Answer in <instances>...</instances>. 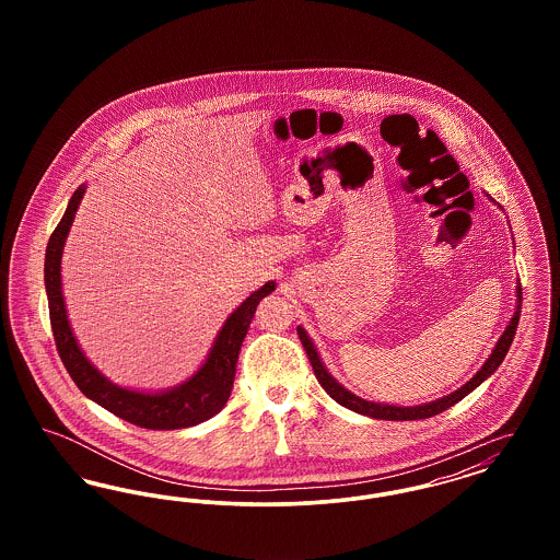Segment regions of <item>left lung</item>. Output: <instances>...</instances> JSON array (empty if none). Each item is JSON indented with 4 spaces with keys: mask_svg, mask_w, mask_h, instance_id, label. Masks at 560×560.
Instances as JSON below:
<instances>
[{
    "mask_svg": "<svg viewBox=\"0 0 560 560\" xmlns=\"http://www.w3.org/2000/svg\"><path fill=\"white\" fill-rule=\"evenodd\" d=\"M516 298H518V304H516V311H514V317L508 323L506 331L502 334V338L498 340L495 348L491 350V357L485 361V365L480 368L477 375L466 382L462 388H457L452 395L443 397V399L432 400V402H424V405H416V407H397V405H384V402H372V400L361 399L357 395H352L350 390H347L342 384H338L329 372L325 370L323 361L319 359V352L315 345L311 342V338L306 336V331L302 327H298V336H300V342L308 354V361L313 365V372L317 375L320 386L325 388V393L340 402L342 407H348L350 411H357L361 416H368V418H375V420H393V422H409V420H427L432 418L445 409L453 407L457 400L464 399L466 395H470L477 386H479L482 380H487L491 373L495 372L500 368V363L504 361L506 357L508 348L514 340V334H516V327H518V319H521V302H523V292H521V283L516 288Z\"/></svg>",
    "mask_w": 560,
    "mask_h": 560,
    "instance_id": "1",
    "label": "left lung"
}]
</instances>
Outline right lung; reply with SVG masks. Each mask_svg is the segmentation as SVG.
I'll use <instances>...</instances> for the list:
<instances>
[{
    "label": "right lung",
    "instance_id": "obj_1",
    "mask_svg": "<svg viewBox=\"0 0 560 560\" xmlns=\"http://www.w3.org/2000/svg\"><path fill=\"white\" fill-rule=\"evenodd\" d=\"M83 192H85L83 185L73 192L67 206V212L60 218L58 226L54 229L52 237L48 241L46 265H44V281L48 292L54 342L62 365L67 368V372L88 399L98 402L117 418L136 427L149 428V430H178V428L195 427L210 420L231 397L243 338L247 334L249 323L254 319V313L260 300L267 298L268 293L275 292V281H268L258 292L252 293L226 319L206 363L192 377H188L185 384L165 393H138L130 388H121L108 382L107 377L98 372L81 352L67 319V308L62 298L60 258H62L65 240L80 208Z\"/></svg>",
    "mask_w": 560,
    "mask_h": 560
}]
</instances>
